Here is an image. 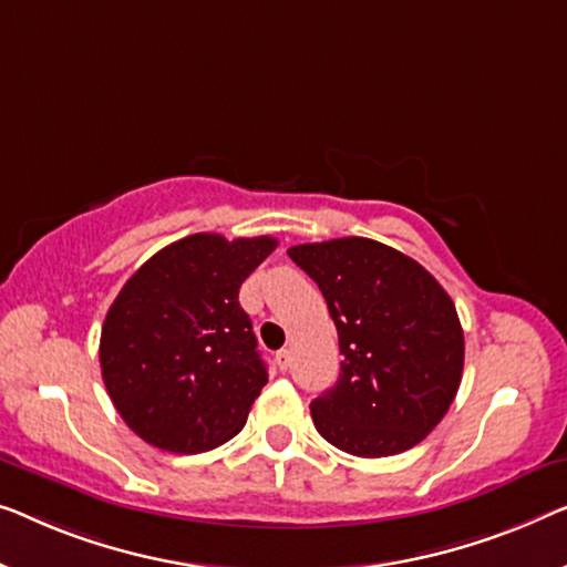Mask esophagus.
Listing matches in <instances>:
<instances>
[{"instance_id":"1","label":"esophagus","mask_w":567,"mask_h":567,"mask_svg":"<svg viewBox=\"0 0 567 567\" xmlns=\"http://www.w3.org/2000/svg\"><path fill=\"white\" fill-rule=\"evenodd\" d=\"M289 363H291V352H289V350H278V352H276V365H278V371H286V368H289Z\"/></svg>"}]
</instances>
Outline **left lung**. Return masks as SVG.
I'll return each mask as SVG.
<instances>
[{
  "mask_svg": "<svg viewBox=\"0 0 567 567\" xmlns=\"http://www.w3.org/2000/svg\"><path fill=\"white\" fill-rule=\"evenodd\" d=\"M338 327L340 379L311 401L330 445L358 457L404 453L453 404L463 379V327L430 270L389 245L340 237L289 248Z\"/></svg>",
  "mask_w": 567,
  "mask_h": 567,
  "instance_id": "8db88e82",
  "label": "left lung"
}]
</instances>
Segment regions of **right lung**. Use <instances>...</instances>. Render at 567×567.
<instances>
[{"label": "right lung", "mask_w": 567, "mask_h": 567, "mask_svg": "<svg viewBox=\"0 0 567 567\" xmlns=\"http://www.w3.org/2000/svg\"><path fill=\"white\" fill-rule=\"evenodd\" d=\"M276 245L268 235H188L145 260L112 301L102 379L147 445L194 455L245 426L268 371L237 293Z\"/></svg>", "instance_id": "right-lung-1"}]
</instances>
